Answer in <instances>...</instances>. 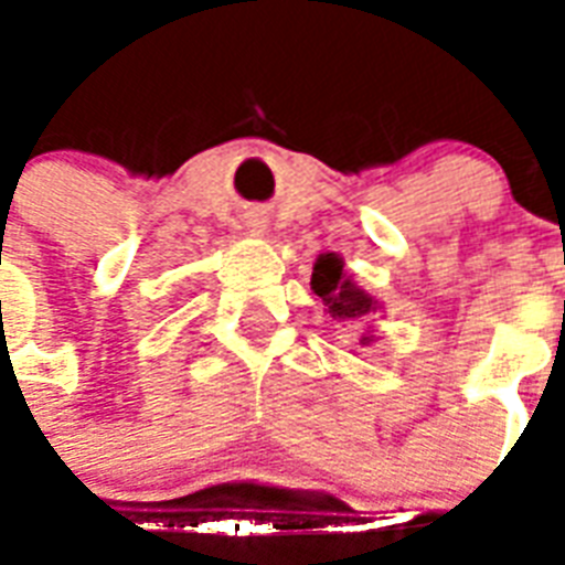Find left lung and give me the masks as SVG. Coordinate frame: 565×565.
<instances>
[{"mask_svg": "<svg viewBox=\"0 0 565 565\" xmlns=\"http://www.w3.org/2000/svg\"><path fill=\"white\" fill-rule=\"evenodd\" d=\"M310 290L317 292L328 313L343 326L372 319L384 310V305L372 292H366L361 284L354 281V275L345 269V260L337 252H326V255L317 257L313 275H310ZM375 340V326H370L361 334V345H372Z\"/></svg>", "mask_w": 565, "mask_h": 565, "instance_id": "left-lung-1", "label": "left lung"}]
</instances>
